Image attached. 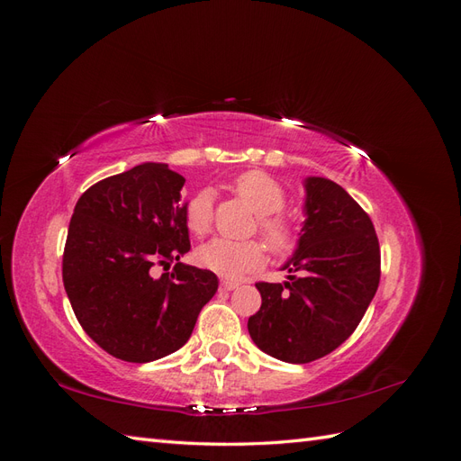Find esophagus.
<instances>
[{
	"label": "esophagus",
	"instance_id": "esophagus-1",
	"mask_svg": "<svg viewBox=\"0 0 461 461\" xmlns=\"http://www.w3.org/2000/svg\"><path fill=\"white\" fill-rule=\"evenodd\" d=\"M221 288L222 290H234V288H239V283H236V281H229V278H222V281H221Z\"/></svg>",
	"mask_w": 461,
	"mask_h": 461
}]
</instances>
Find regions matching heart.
Here are the masks:
<instances>
[{
  "mask_svg": "<svg viewBox=\"0 0 461 461\" xmlns=\"http://www.w3.org/2000/svg\"><path fill=\"white\" fill-rule=\"evenodd\" d=\"M232 190L259 215L258 225L265 240L276 254H288L294 248V230L288 222L275 215L286 203L285 190L275 178L261 171H248L234 178ZM185 221L192 234L205 236L213 225V198L212 192L200 190L186 202ZM198 263L202 267L221 276H240L246 271L261 267L267 258V249L259 240H229L213 239L198 249Z\"/></svg>",
  "mask_w": 461,
  "mask_h": 461,
  "instance_id": "heart-1",
  "label": "heart"
}]
</instances>
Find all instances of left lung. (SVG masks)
Instances as JSON below:
<instances>
[{"label":"left lung","instance_id":"left-lung-1","mask_svg":"<svg viewBox=\"0 0 461 461\" xmlns=\"http://www.w3.org/2000/svg\"><path fill=\"white\" fill-rule=\"evenodd\" d=\"M305 221L285 285L258 283L261 308L248 319L259 350L310 364L350 337L381 281V248L369 215L342 186L305 178Z\"/></svg>","mask_w":461,"mask_h":461}]
</instances>
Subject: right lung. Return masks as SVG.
Here are the masks:
<instances>
[{
	"instance_id": "right-lung-1",
	"label": "right lung",
	"mask_w": 461,
	"mask_h": 461,
	"mask_svg": "<svg viewBox=\"0 0 461 461\" xmlns=\"http://www.w3.org/2000/svg\"><path fill=\"white\" fill-rule=\"evenodd\" d=\"M185 176L142 163L90 186L75 205L63 285L80 327L107 354L146 364L183 348L217 275L180 263L190 249L180 190ZM176 260L171 274L150 275Z\"/></svg>"
}]
</instances>
